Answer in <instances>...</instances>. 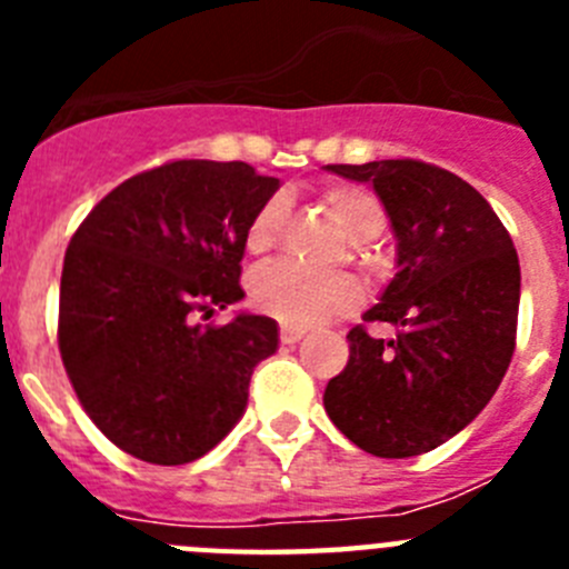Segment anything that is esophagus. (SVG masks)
<instances>
[{"label":"esophagus","mask_w":569,"mask_h":569,"mask_svg":"<svg viewBox=\"0 0 569 569\" xmlns=\"http://www.w3.org/2000/svg\"><path fill=\"white\" fill-rule=\"evenodd\" d=\"M305 333H308V330H305V328H293V325H281V328H279V341H281V345H296V341H299Z\"/></svg>","instance_id":"1"}]
</instances>
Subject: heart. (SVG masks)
I'll return each instance as SVG.
<instances>
[{"instance_id":"heart-1","label":"heart","mask_w":569,"mask_h":569,"mask_svg":"<svg viewBox=\"0 0 569 569\" xmlns=\"http://www.w3.org/2000/svg\"><path fill=\"white\" fill-rule=\"evenodd\" d=\"M325 202L333 210L336 222L341 224L353 241H370L385 230L387 210L379 196L359 184H333L325 190ZM288 204L281 196H273L250 216L244 228V248L248 253H268L284 230ZM361 253V248H356ZM248 301L253 310L293 328H308L319 321L336 319L359 308L361 290L350 276H319L310 270L276 261L259 268L248 281Z\"/></svg>"}]
</instances>
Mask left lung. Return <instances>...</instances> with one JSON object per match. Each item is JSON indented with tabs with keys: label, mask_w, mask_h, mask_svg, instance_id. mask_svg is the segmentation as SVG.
Returning a JSON list of instances; mask_svg holds the SVG:
<instances>
[{
	"label": "left lung",
	"mask_w": 569,
	"mask_h": 569,
	"mask_svg": "<svg viewBox=\"0 0 569 569\" xmlns=\"http://www.w3.org/2000/svg\"><path fill=\"white\" fill-rule=\"evenodd\" d=\"M370 182L399 239V273L356 325L345 370L325 387L330 421L365 453L410 459L465 430L499 390L516 350L519 253L485 196L421 159L328 164Z\"/></svg>",
	"instance_id": "8db88e82"
}]
</instances>
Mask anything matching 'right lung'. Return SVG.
I'll list each match as a JSON object with an SVG mask.
<instances>
[{"mask_svg": "<svg viewBox=\"0 0 569 569\" xmlns=\"http://www.w3.org/2000/svg\"><path fill=\"white\" fill-rule=\"evenodd\" d=\"M279 179L244 162L176 159L130 176L64 253L59 353L90 421L148 465L213 450L276 353L268 316L199 325L244 296V228Z\"/></svg>", "mask_w": 569, "mask_h": 569, "instance_id": "1", "label": "right lung"}]
</instances>
